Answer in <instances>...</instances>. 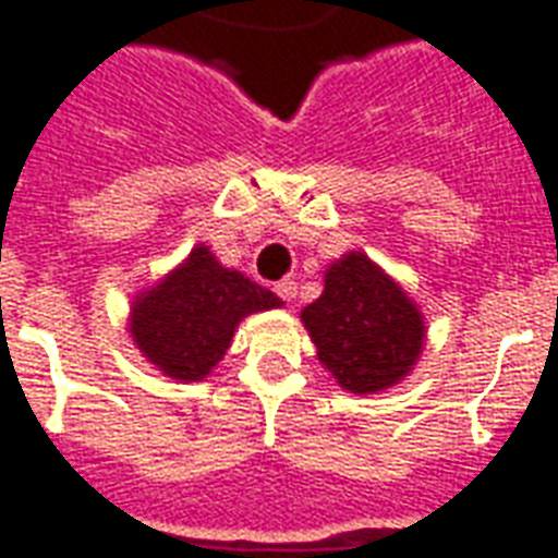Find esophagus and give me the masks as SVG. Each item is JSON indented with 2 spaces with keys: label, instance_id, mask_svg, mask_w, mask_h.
I'll use <instances>...</instances> for the list:
<instances>
[{
  "label": "esophagus",
  "instance_id": "34e87169",
  "mask_svg": "<svg viewBox=\"0 0 558 558\" xmlns=\"http://www.w3.org/2000/svg\"><path fill=\"white\" fill-rule=\"evenodd\" d=\"M274 291L279 296H282L284 303H291V300H294V296H296V282H294V279H282V282H276Z\"/></svg>",
  "mask_w": 558,
  "mask_h": 558
}]
</instances>
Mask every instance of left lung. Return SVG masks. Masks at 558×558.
Listing matches in <instances>:
<instances>
[{"instance_id": "left-lung-1", "label": "left lung", "mask_w": 558, "mask_h": 558, "mask_svg": "<svg viewBox=\"0 0 558 558\" xmlns=\"http://www.w3.org/2000/svg\"><path fill=\"white\" fill-rule=\"evenodd\" d=\"M300 318L320 363L356 396L404 380L425 344L416 303L363 252H348L329 267L324 294Z\"/></svg>"}]
</instances>
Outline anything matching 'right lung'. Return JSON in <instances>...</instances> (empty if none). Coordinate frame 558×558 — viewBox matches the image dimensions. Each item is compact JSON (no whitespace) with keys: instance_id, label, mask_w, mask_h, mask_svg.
I'll return each mask as SVG.
<instances>
[{"instance_id":"add662e5","label":"right lung","mask_w":558,"mask_h":558,"mask_svg":"<svg viewBox=\"0 0 558 558\" xmlns=\"http://www.w3.org/2000/svg\"><path fill=\"white\" fill-rule=\"evenodd\" d=\"M282 300L195 246L181 267L142 291L130 312V336L150 365L172 380H202L226 356L246 315Z\"/></svg>"}]
</instances>
